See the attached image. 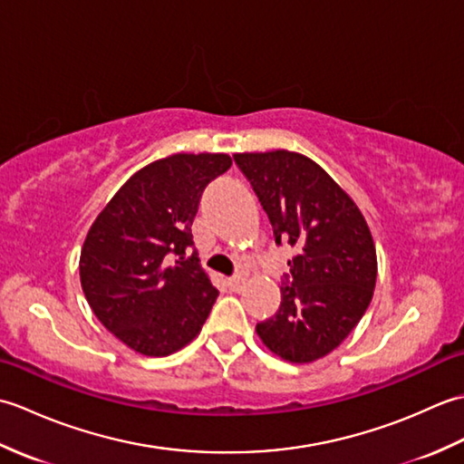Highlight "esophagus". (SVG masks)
Here are the masks:
<instances>
[{
  "mask_svg": "<svg viewBox=\"0 0 464 464\" xmlns=\"http://www.w3.org/2000/svg\"><path fill=\"white\" fill-rule=\"evenodd\" d=\"M243 285H245V279L243 277H231V279H227V287H229L231 291H241L243 289Z\"/></svg>",
  "mask_w": 464,
  "mask_h": 464,
  "instance_id": "obj_1",
  "label": "esophagus"
}]
</instances>
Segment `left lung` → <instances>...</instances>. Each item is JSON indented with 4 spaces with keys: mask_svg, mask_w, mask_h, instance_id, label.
Here are the masks:
<instances>
[{
    "mask_svg": "<svg viewBox=\"0 0 464 464\" xmlns=\"http://www.w3.org/2000/svg\"><path fill=\"white\" fill-rule=\"evenodd\" d=\"M273 225L275 243L297 255L281 307L257 323L271 353L289 362H313L347 339L367 311L377 283V251L369 225L333 177L301 153L277 150L235 153Z\"/></svg>",
    "mask_w": 464,
    "mask_h": 464,
    "instance_id": "obj_1",
    "label": "left lung"
}]
</instances>
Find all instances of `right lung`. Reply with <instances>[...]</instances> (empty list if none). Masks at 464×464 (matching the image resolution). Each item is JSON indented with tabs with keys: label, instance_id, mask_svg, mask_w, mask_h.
I'll return each mask as SVG.
<instances>
[{
	"label": "right lung",
	"instance_id": "add662e5",
	"mask_svg": "<svg viewBox=\"0 0 464 464\" xmlns=\"http://www.w3.org/2000/svg\"><path fill=\"white\" fill-rule=\"evenodd\" d=\"M231 167L227 153H175L131 175L87 233L80 277L103 327L147 357L199 334L217 291L193 251L201 193Z\"/></svg>",
	"mask_w": 464,
	"mask_h": 464
}]
</instances>
